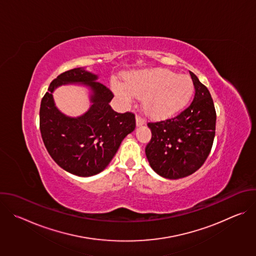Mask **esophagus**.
<instances>
[{"label":"esophagus","instance_id":"1","mask_svg":"<svg viewBox=\"0 0 256 256\" xmlns=\"http://www.w3.org/2000/svg\"><path fill=\"white\" fill-rule=\"evenodd\" d=\"M136 126H142V124H144V118L140 116H136Z\"/></svg>","mask_w":256,"mask_h":256}]
</instances>
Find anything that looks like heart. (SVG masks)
Instances as JSON below:
<instances>
[{
	"instance_id": "obj_1",
	"label": "heart",
	"mask_w": 256,
	"mask_h": 256,
	"mask_svg": "<svg viewBox=\"0 0 256 256\" xmlns=\"http://www.w3.org/2000/svg\"><path fill=\"white\" fill-rule=\"evenodd\" d=\"M116 93L126 103L136 97L144 98V109L154 118H166L184 108L194 92L188 76H177L166 68H152L132 72L126 85L114 84Z\"/></svg>"
}]
</instances>
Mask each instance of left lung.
Listing matches in <instances>:
<instances>
[{"mask_svg": "<svg viewBox=\"0 0 256 256\" xmlns=\"http://www.w3.org/2000/svg\"><path fill=\"white\" fill-rule=\"evenodd\" d=\"M194 86L192 102L177 116L148 122L152 138L146 156L152 169L169 179L188 176L206 160L214 142L216 109L208 88L190 72Z\"/></svg>", "mask_w": 256, "mask_h": 256, "instance_id": "8db88e82", "label": "left lung"}]
</instances>
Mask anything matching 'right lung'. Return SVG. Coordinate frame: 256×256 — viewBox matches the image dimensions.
Segmentation results:
<instances>
[{
    "label": "right lung",
    "instance_id": "right-lung-1",
    "mask_svg": "<svg viewBox=\"0 0 256 256\" xmlns=\"http://www.w3.org/2000/svg\"><path fill=\"white\" fill-rule=\"evenodd\" d=\"M96 79L80 68L62 72L50 83L40 110L42 138L48 154L62 169L83 177L101 172L136 128L134 114L114 112L109 105L114 93ZM66 82H84L94 90V105L80 118H66L54 106L52 91Z\"/></svg>",
    "mask_w": 256,
    "mask_h": 256
}]
</instances>
